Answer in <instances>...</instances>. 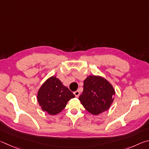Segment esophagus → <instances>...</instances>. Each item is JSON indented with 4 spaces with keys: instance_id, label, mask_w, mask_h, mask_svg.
<instances>
[{
    "instance_id": "esophagus-1",
    "label": "esophagus",
    "mask_w": 149,
    "mask_h": 149,
    "mask_svg": "<svg viewBox=\"0 0 149 149\" xmlns=\"http://www.w3.org/2000/svg\"><path fill=\"white\" fill-rule=\"evenodd\" d=\"M74 94L75 96H76L77 97H78L80 95V92H79V90H77V91H76V92H74Z\"/></svg>"
}]
</instances>
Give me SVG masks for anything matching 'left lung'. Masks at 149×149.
I'll return each instance as SVG.
<instances>
[{
	"instance_id": "left-lung-1",
	"label": "left lung",
	"mask_w": 149,
	"mask_h": 149,
	"mask_svg": "<svg viewBox=\"0 0 149 149\" xmlns=\"http://www.w3.org/2000/svg\"><path fill=\"white\" fill-rule=\"evenodd\" d=\"M115 90L103 77L90 75L84 81V90L79 100L86 110L93 115L107 111L113 103Z\"/></svg>"
}]
</instances>
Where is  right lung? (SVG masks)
Masks as SVG:
<instances>
[{
  "label": "right lung",
  "mask_w": 149,
  "mask_h": 149,
  "mask_svg": "<svg viewBox=\"0 0 149 149\" xmlns=\"http://www.w3.org/2000/svg\"><path fill=\"white\" fill-rule=\"evenodd\" d=\"M74 95L56 76L48 78L39 88L37 101L43 111L56 115L63 110Z\"/></svg>",
  "instance_id": "obj_1"
}]
</instances>
